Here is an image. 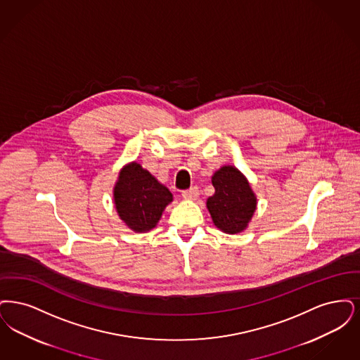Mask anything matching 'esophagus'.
<instances>
[{
  "label": "esophagus",
  "instance_id": "1",
  "mask_svg": "<svg viewBox=\"0 0 360 360\" xmlns=\"http://www.w3.org/2000/svg\"><path fill=\"white\" fill-rule=\"evenodd\" d=\"M183 198L186 200H196L199 198V189L196 187L189 188L187 191H183Z\"/></svg>",
  "mask_w": 360,
  "mask_h": 360
}]
</instances>
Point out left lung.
<instances>
[{"label": "left lung", "mask_w": 360, "mask_h": 360, "mask_svg": "<svg viewBox=\"0 0 360 360\" xmlns=\"http://www.w3.org/2000/svg\"><path fill=\"white\" fill-rule=\"evenodd\" d=\"M211 181L215 193L207 199V208L215 227L226 234L245 231L257 210V196L246 176L233 165H223Z\"/></svg>", "instance_id": "obj_1"}]
</instances>
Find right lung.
Masks as SVG:
<instances>
[{
	"label": "right lung",
	"instance_id": "right-lung-1",
	"mask_svg": "<svg viewBox=\"0 0 360 360\" xmlns=\"http://www.w3.org/2000/svg\"><path fill=\"white\" fill-rule=\"evenodd\" d=\"M112 198L120 219L134 233L155 229L165 207L173 200L171 191L137 161L126 164L120 171Z\"/></svg>",
	"mask_w": 360,
	"mask_h": 360
}]
</instances>
